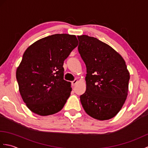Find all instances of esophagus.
I'll return each mask as SVG.
<instances>
[{
    "label": "esophagus",
    "mask_w": 148,
    "mask_h": 148,
    "mask_svg": "<svg viewBox=\"0 0 148 148\" xmlns=\"http://www.w3.org/2000/svg\"><path fill=\"white\" fill-rule=\"evenodd\" d=\"M78 83V80L77 79H74V81H72V82H71V84H72V86H75L76 85V84H77Z\"/></svg>",
    "instance_id": "1"
}]
</instances>
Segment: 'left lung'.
<instances>
[{"label":"left lung","mask_w":148,"mask_h":148,"mask_svg":"<svg viewBox=\"0 0 148 148\" xmlns=\"http://www.w3.org/2000/svg\"><path fill=\"white\" fill-rule=\"evenodd\" d=\"M77 38L78 51L87 72L81 104L91 117L111 119L120 111L128 95L130 73L126 63L117 51L98 39L86 35Z\"/></svg>","instance_id":"1"}]
</instances>
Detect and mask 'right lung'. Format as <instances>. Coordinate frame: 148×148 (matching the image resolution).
Instances as JSON below:
<instances>
[{"label": "right lung", "mask_w": 148, "mask_h": 148, "mask_svg": "<svg viewBox=\"0 0 148 148\" xmlns=\"http://www.w3.org/2000/svg\"><path fill=\"white\" fill-rule=\"evenodd\" d=\"M78 45L76 36L54 34L33 43L23 55L16 76L19 92L31 111L40 116L61 111L72 91L64 79V62Z\"/></svg>", "instance_id": "1"}]
</instances>
